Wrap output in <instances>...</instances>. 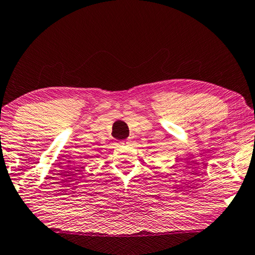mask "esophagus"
I'll return each mask as SVG.
<instances>
[{
	"label": "esophagus",
	"mask_w": 255,
	"mask_h": 255,
	"mask_svg": "<svg viewBox=\"0 0 255 255\" xmlns=\"http://www.w3.org/2000/svg\"><path fill=\"white\" fill-rule=\"evenodd\" d=\"M120 144L121 145H125V144H127V142H126V140H123V142H120Z\"/></svg>",
	"instance_id": "obj_1"
}]
</instances>
